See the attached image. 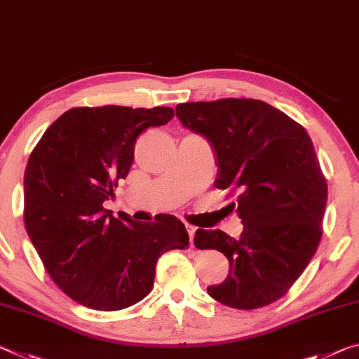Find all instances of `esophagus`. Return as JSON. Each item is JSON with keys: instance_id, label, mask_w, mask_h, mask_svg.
Instances as JSON below:
<instances>
[{"instance_id": "34e87169", "label": "esophagus", "mask_w": 359, "mask_h": 359, "mask_svg": "<svg viewBox=\"0 0 359 359\" xmlns=\"http://www.w3.org/2000/svg\"><path fill=\"white\" fill-rule=\"evenodd\" d=\"M186 229H187V232H189V243H191V246H192V245H194V233H196V227L186 226Z\"/></svg>"}]
</instances>
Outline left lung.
Wrapping results in <instances>:
<instances>
[{
	"label": "left lung",
	"mask_w": 359,
	"mask_h": 359,
	"mask_svg": "<svg viewBox=\"0 0 359 359\" xmlns=\"http://www.w3.org/2000/svg\"><path fill=\"white\" fill-rule=\"evenodd\" d=\"M176 116L213 146L218 189L237 194L240 238L197 229L198 250H218L231 270L208 294L255 310L283 297L318 248L327 184L305 128L252 98L180 103ZM235 208V203H231Z\"/></svg>",
	"instance_id": "obj_1"
}]
</instances>
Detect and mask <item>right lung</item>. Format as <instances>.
<instances>
[{
    "label": "right lung",
    "mask_w": 359,
    "mask_h": 359,
    "mask_svg": "<svg viewBox=\"0 0 359 359\" xmlns=\"http://www.w3.org/2000/svg\"><path fill=\"white\" fill-rule=\"evenodd\" d=\"M168 107H81L44 132L23 176V219L47 273L81 305L116 312L149 294L163 252L189 235L175 216L158 222L116 219L103 202L126 180L135 143L173 119Z\"/></svg>",
    "instance_id": "add662e5"
}]
</instances>
